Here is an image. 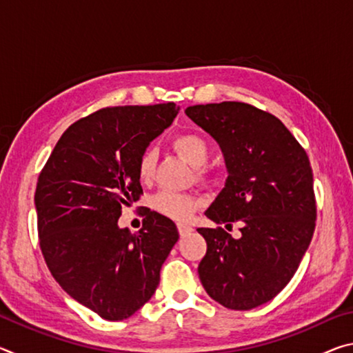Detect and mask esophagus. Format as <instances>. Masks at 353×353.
Returning a JSON list of instances; mask_svg holds the SVG:
<instances>
[{
	"instance_id": "34e87169",
	"label": "esophagus",
	"mask_w": 353,
	"mask_h": 353,
	"mask_svg": "<svg viewBox=\"0 0 353 353\" xmlns=\"http://www.w3.org/2000/svg\"><path fill=\"white\" fill-rule=\"evenodd\" d=\"M177 230H179V235L183 238V236H187L188 234L193 232V227L188 225V224H177Z\"/></svg>"
}]
</instances>
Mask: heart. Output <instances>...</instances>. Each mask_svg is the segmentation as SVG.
<instances>
[{"instance_id": "obj_1", "label": "heart", "mask_w": 353, "mask_h": 353, "mask_svg": "<svg viewBox=\"0 0 353 353\" xmlns=\"http://www.w3.org/2000/svg\"><path fill=\"white\" fill-rule=\"evenodd\" d=\"M172 148L174 151L181 155L185 162L198 170V176L204 177L205 171L201 170L204 166L210 155V146H208L207 140L204 137L194 132H185L179 134L172 140ZM155 166V152L154 149L148 148L141 152L139 159V165H137V171H139V177L143 182L149 181L154 174ZM152 207L155 212L163 214L166 218L185 221L188 219L191 214L194 213L196 208L199 207V201L191 194L185 193H176V191L163 190L154 196Z\"/></svg>"}]
</instances>
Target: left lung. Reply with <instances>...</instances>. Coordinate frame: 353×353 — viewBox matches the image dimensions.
<instances>
[{"label":"left lung","mask_w":353,"mask_h":353,"mask_svg":"<svg viewBox=\"0 0 353 353\" xmlns=\"http://www.w3.org/2000/svg\"><path fill=\"white\" fill-rule=\"evenodd\" d=\"M185 113L219 143L229 171L207 218L229 230L241 224L240 238L223 227L198 229L207 241L201 283L225 308L263 305L288 285L313 238L308 155L279 118L250 104L224 101Z\"/></svg>","instance_id":"obj_1"}]
</instances>
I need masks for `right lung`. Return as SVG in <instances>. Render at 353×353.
I'll return each mask as SVG.
<instances>
[{"label":"right lung","mask_w":353,"mask_h":353,"mask_svg":"<svg viewBox=\"0 0 353 353\" xmlns=\"http://www.w3.org/2000/svg\"><path fill=\"white\" fill-rule=\"evenodd\" d=\"M177 112L174 103L105 107L77 119L39 176L34 201L48 270L103 319H126L145 305L179 240L176 224L149 208L137 234L118 227L121 207L143 194L141 152Z\"/></svg>","instance_id":"right-lung-1"}]
</instances>
